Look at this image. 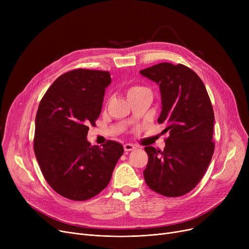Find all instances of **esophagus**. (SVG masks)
<instances>
[{"mask_svg":"<svg viewBox=\"0 0 249 249\" xmlns=\"http://www.w3.org/2000/svg\"><path fill=\"white\" fill-rule=\"evenodd\" d=\"M136 149V146L133 145V144H130V143H126V144H124V150L125 151H132Z\"/></svg>","mask_w":249,"mask_h":249,"instance_id":"1","label":"esophagus"}]
</instances>
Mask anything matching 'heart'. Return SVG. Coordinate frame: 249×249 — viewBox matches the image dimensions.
<instances>
[{"label":"heart","mask_w":249,"mask_h":249,"mask_svg":"<svg viewBox=\"0 0 249 249\" xmlns=\"http://www.w3.org/2000/svg\"><path fill=\"white\" fill-rule=\"evenodd\" d=\"M143 89H146L145 88H142V87H139V86H133V87H131V88L128 89L127 95L130 96V95H132V94L138 93V91H141Z\"/></svg>","instance_id":"b5f03b06"}]
</instances>
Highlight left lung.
<instances>
[{
	"label": "left lung",
	"mask_w": 249,
	"mask_h": 249,
	"mask_svg": "<svg viewBox=\"0 0 249 249\" xmlns=\"http://www.w3.org/2000/svg\"><path fill=\"white\" fill-rule=\"evenodd\" d=\"M158 84L161 113L158 122L168 132L161 151L144 149L148 163L143 171L146 185L165 197L191 192L206 173L214 153V111L205 85L186 65L161 62L140 71Z\"/></svg>",
	"instance_id": "obj_1"
}]
</instances>
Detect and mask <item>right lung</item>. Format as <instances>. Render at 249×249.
Returning <instances> with one entry per match:
<instances>
[{
	"mask_svg": "<svg viewBox=\"0 0 249 249\" xmlns=\"http://www.w3.org/2000/svg\"><path fill=\"white\" fill-rule=\"evenodd\" d=\"M111 82L108 71L73 70L56 78L39 104L35 156L49 186L64 198L95 197L108 186L124 152L119 142L109 140L99 147L87 139Z\"/></svg>",
	"mask_w": 249,
	"mask_h": 249,
	"instance_id": "right-lung-1",
	"label": "right lung"
}]
</instances>
